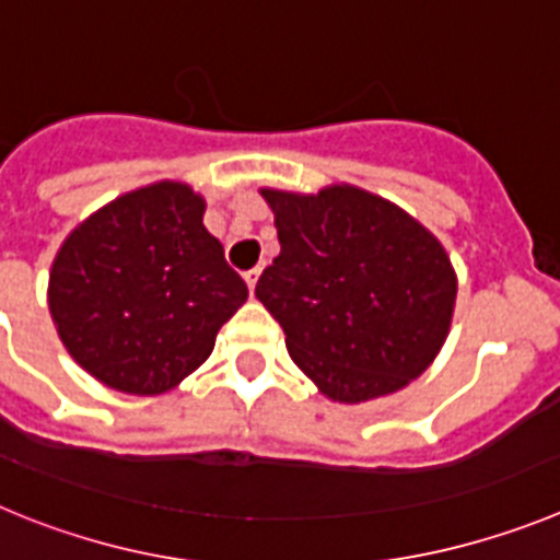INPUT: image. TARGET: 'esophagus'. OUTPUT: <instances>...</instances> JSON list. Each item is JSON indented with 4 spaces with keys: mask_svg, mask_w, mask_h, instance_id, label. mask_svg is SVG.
Listing matches in <instances>:
<instances>
[{
    "mask_svg": "<svg viewBox=\"0 0 560 560\" xmlns=\"http://www.w3.org/2000/svg\"><path fill=\"white\" fill-rule=\"evenodd\" d=\"M244 277H246V285H249V291H255L257 277H260V266H255V269H249Z\"/></svg>",
    "mask_w": 560,
    "mask_h": 560,
    "instance_id": "obj_1",
    "label": "esophagus"
}]
</instances>
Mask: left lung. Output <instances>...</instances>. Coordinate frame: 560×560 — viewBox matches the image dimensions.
Segmentation results:
<instances>
[{"mask_svg":"<svg viewBox=\"0 0 560 560\" xmlns=\"http://www.w3.org/2000/svg\"><path fill=\"white\" fill-rule=\"evenodd\" d=\"M280 255L255 285L294 364L328 398L389 395L432 364L452 325L457 277L438 237L355 187L264 190Z\"/></svg>","mask_w":560,"mask_h":560,"instance_id":"left-lung-1","label":"left lung"}]
</instances>
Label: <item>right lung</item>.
Listing matches in <instances>:
<instances>
[{"label": "right lung", "mask_w": 560, "mask_h": 560, "mask_svg": "<svg viewBox=\"0 0 560 560\" xmlns=\"http://www.w3.org/2000/svg\"><path fill=\"white\" fill-rule=\"evenodd\" d=\"M179 182L133 190L83 221L49 275L63 348L106 387L156 395L212 353L249 289Z\"/></svg>", "instance_id": "obj_1"}]
</instances>
